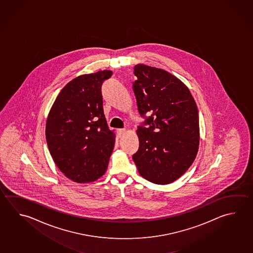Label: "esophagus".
<instances>
[{"label": "esophagus", "mask_w": 253, "mask_h": 253, "mask_svg": "<svg viewBox=\"0 0 253 253\" xmlns=\"http://www.w3.org/2000/svg\"><path fill=\"white\" fill-rule=\"evenodd\" d=\"M125 128H118L117 130H116V132H117V135H118V137H121L124 134H125Z\"/></svg>", "instance_id": "1"}]
</instances>
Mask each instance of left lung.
<instances>
[{"label":"left lung","instance_id":"1","mask_svg":"<svg viewBox=\"0 0 253 253\" xmlns=\"http://www.w3.org/2000/svg\"><path fill=\"white\" fill-rule=\"evenodd\" d=\"M134 75L137 109L146 120L137 127L139 147L133 161L148 181L172 183L188 169L198 152L197 106L186 85L169 72L138 64Z\"/></svg>","mask_w":253,"mask_h":253}]
</instances>
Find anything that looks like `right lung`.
Returning a JSON list of instances; mask_svg holds the SVG:
<instances>
[{"instance_id": "right-lung-1", "label": "right lung", "mask_w": 253, "mask_h": 253, "mask_svg": "<svg viewBox=\"0 0 253 253\" xmlns=\"http://www.w3.org/2000/svg\"><path fill=\"white\" fill-rule=\"evenodd\" d=\"M112 71L78 76L59 92L46 122V140L56 165L77 183L104 175L115 146L107 126L101 85Z\"/></svg>"}]
</instances>
